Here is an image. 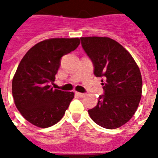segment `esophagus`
<instances>
[{"instance_id": "1", "label": "esophagus", "mask_w": 158, "mask_h": 158, "mask_svg": "<svg viewBox=\"0 0 158 158\" xmlns=\"http://www.w3.org/2000/svg\"><path fill=\"white\" fill-rule=\"evenodd\" d=\"M75 95L77 96H79V97H84V96H85V94H84V93H79V92H75Z\"/></svg>"}]
</instances>
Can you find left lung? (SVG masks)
Here are the masks:
<instances>
[{
  "label": "left lung",
  "mask_w": 158,
  "mask_h": 158,
  "mask_svg": "<svg viewBox=\"0 0 158 158\" xmlns=\"http://www.w3.org/2000/svg\"><path fill=\"white\" fill-rule=\"evenodd\" d=\"M82 48L102 77L104 94L89 117L98 125L113 129L131 118L139 106L142 79L139 67L125 48L108 37H81Z\"/></svg>",
  "instance_id": "left-lung-1"
}]
</instances>
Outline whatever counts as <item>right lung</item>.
I'll return each mask as SVG.
<instances>
[{
	"mask_svg": "<svg viewBox=\"0 0 158 158\" xmlns=\"http://www.w3.org/2000/svg\"><path fill=\"white\" fill-rule=\"evenodd\" d=\"M80 44L79 38H54L39 42L23 57L12 79V96L19 113L40 128L62 118L74 97L73 92L52 88L64 55Z\"/></svg>",
	"mask_w": 158,
	"mask_h": 158,
	"instance_id": "add662e5",
	"label": "right lung"
}]
</instances>
